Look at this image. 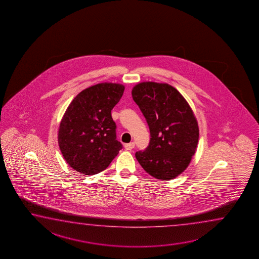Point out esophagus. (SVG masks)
<instances>
[{"instance_id":"1","label":"esophagus","mask_w":259,"mask_h":259,"mask_svg":"<svg viewBox=\"0 0 259 259\" xmlns=\"http://www.w3.org/2000/svg\"><path fill=\"white\" fill-rule=\"evenodd\" d=\"M134 147H135V143L134 142H130V143L125 144V149L127 150V151H131Z\"/></svg>"}]
</instances>
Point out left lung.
I'll list each match as a JSON object with an SVG mask.
<instances>
[{"label": "left lung", "instance_id": "left-lung-1", "mask_svg": "<svg viewBox=\"0 0 259 259\" xmlns=\"http://www.w3.org/2000/svg\"><path fill=\"white\" fill-rule=\"evenodd\" d=\"M132 94L151 133L148 147L135 153L138 162L153 178H177L188 167L198 145V122L192 109L167 83L144 81L133 87Z\"/></svg>", "mask_w": 259, "mask_h": 259}]
</instances>
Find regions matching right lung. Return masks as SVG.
I'll return each mask as SVG.
<instances>
[{
    "label": "right lung",
    "instance_id": "obj_1",
    "mask_svg": "<svg viewBox=\"0 0 259 259\" xmlns=\"http://www.w3.org/2000/svg\"><path fill=\"white\" fill-rule=\"evenodd\" d=\"M125 87L103 82L78 94L67 108L59 128V146L67 163L93 176L104 171L122 149L111 110Z\"/></svg>",
    "mask_w": 259,
    "mask_h": 259
}]
</instances>
